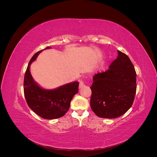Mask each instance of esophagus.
I'll use <instances>...</instances> for the list:
<instances>
[{"label":"esophagus","mask_w":157,"mask_h":157,"mask_svg":"<svg viewBox=\"0 0 157 157\" xmlns=\"http://www.w3.org/2000/svg\"><path fill=\"white\" fill-rule=\"evenodd\" d=\"M84 86V81H83V80H80V83H79V88H82Z\"/></svg>","instance_id":"obj_1"}]
</instances>
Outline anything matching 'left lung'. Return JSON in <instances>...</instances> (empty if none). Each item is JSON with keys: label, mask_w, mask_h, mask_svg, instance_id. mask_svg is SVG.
<instances>
[{"label": "left lung", "mask_w": 157, "mask_h": 157, "mask_svg": "<svg viewBox=\"0 0 157 157\" xmlns=\"http://www.w3.org/2000/svg\"><path fill=\"white\" fill-rule=\"evenodd\" d=\"M136 73L131 60L118 50V57L105 72L93 77L90 106L101 118H115L128 111L136 92Z\"/></svg>", "instance_id": "obj_1"}]
</instances>
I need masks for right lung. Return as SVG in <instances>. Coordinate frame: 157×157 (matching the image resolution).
<instances>
[{
  "label": "right lung",
  "mask_w": 157,
  "mask_h": 157,
  "mask_svg": "<svg viewBox=\"0 0 157 157\" xmlns=\"http://www.w3.org/2000/svg\"><path fill=\"white\" fill-rule=\"evenodd\" d=\"M49 48L48 46L45 49ZM42 50L36 52L28 64L23 82L24 95L27 105L36 115L45 119H56L69 110L71 99L78 91L79 83L75 81L53 90L40 87L32 77L30 65Z\"/></svg>",
  "instance_id": "add662e5"
}]
</instances>
